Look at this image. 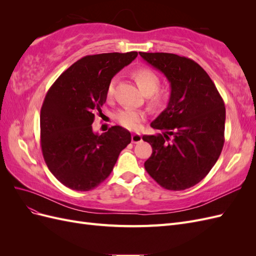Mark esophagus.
<instances>
[{"mask_svg": "<svg viewBox=\"0 0 256 256\" xmlns=\"http://www.w3.org/2000/svg\"><path fill=\"white\" fill-rule=\"evenodd\" d=\"M131 141H132V143H138L142 141V136L140 134H134L132 136H131Z\"/></svg>", "mask_w": 256, "mask_h": 256, "instance_id": "esophagus-1", "label": "esophagus"}]
</instances>
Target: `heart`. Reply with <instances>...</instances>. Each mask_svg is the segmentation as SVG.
I'll list each match as a JSON object with an SVG mask.
<instances>
[{"instance_id": "heart-1", "label": "heart", "mask_w": 256, "mask_h": 256, "mask_svg": "<svg viewBox=\"0 0 256 256\" xmlns=\"http://www.w3.org/2000/svg\"><path fill=\"white\" fill-rule=\"evenodd\" d=\"M132 76L134 78L138 86L146 95L147 102L152 109H161L164 108L171 96V92L168 88H159L160 78L154 70L146 67L136 68L132 72ZM115 79L111 80L108 84L106 95L108 97H112L114 95ZM146 118L144 111L141 110H131V109H122L115 114V118L122 127L127 129L134 130L138 128V125Z\"/></svg>"}]
</instances>
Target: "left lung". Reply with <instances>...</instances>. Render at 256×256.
<instances>
[{"label":"left lung","mask_w":256,"mask_h":256,"mask_svg":"<svg viewBox=\"0 0 256 256\" xmlns=\"http://www.w3.org/2000/svg\"><path fill=\"white\" fill-rule=\"evenodd\" d=\"M138 53L171 83L168 106L150 124L162 132L143 136L152 148L145 170L164 189H188L209 173L222 152L223 99L210 76L191 58L164 52Z\"/></svg>","instance_id":"8db88e82"}]
</instances>
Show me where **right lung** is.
Returning <instances> with one entry per match:
<instances>
[{
  "label": "right lung",
  "instance_id": "add662e5",
  "mask_svg": "<svg viewBox=\"0 0 256 256\" xmlns=\"http://www.w3.org/2000/svg\"><path fill=\"white\" fill-rule=\"evenodd\" d=\"M138 52L102 53L76 60L53 83L40 111V144L50 172L66 187L90 191L109 176L131 134L113 126L92 131L95 113L106 100V88Z\"/></svg>",
  "mask_w": 256,
  "mask_h": 256
}]
</instances>
